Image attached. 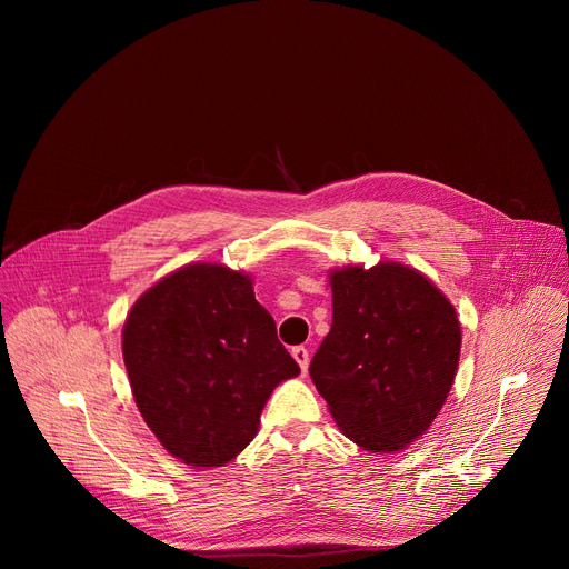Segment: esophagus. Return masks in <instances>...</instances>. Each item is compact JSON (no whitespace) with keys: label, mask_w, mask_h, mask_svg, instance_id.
Wrapping results in <instances>:
<instances>
[{"label":"esophagus","mask_w":569,"mask_h":569,"mask_svg":"<svg viewBox=\"0 0 569 569\" xmlns=\"http://www.w3.org/2000/svg\"><path fill=\"white\" fill-rule=\"evenodd\" d=\"M292 358L297 360V365H299V367H301V371L306 373L308 362H310V358H308V349H306V347H295V349H292Z\"/></svg>","instance_id":"34e87169"}]
</instances>
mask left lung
I'll return each mask as SVG.
<instances>
[{"label":"left lung","mask_w":569,"mask_h":569,"mask_svg":"<svg viewBox=\"0 0 569 569\" xmlns=\"http://www.w3.org/2000/svg\"><path fill=\"white\" fill-rule=\"evenodd\" d=\"M333 321L310 378L338 428L391 455L432 426L452 389L461 323L450 299L396 261L331 270Z\"/></svg>","instance_id":"1"}]
</instances>
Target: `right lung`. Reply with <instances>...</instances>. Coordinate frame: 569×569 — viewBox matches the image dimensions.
Segmentation results:
<instances>
[{"mask_svg":"<svg viewBox=\"0 0 569 569\" xmlns=\"http://www.w3.org/2000/svg\"><path fill=\"white\" fill-rule=\"evenodd\" d=\"M121 349L146 426L193 468L236 459L274 387L299 376L252 277L222 263H189L150 286L126 317Z\"/></svg>","mask_w":569,"mask_h":569,"instance_id":"obj_1","label":"right lung"}]
</instances>
